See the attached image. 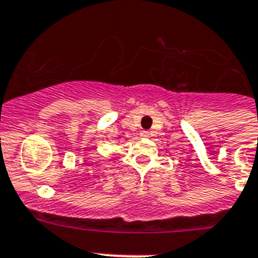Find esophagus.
I'll return each mask as SVG.
<instances>
[{
    "mask_svg": "<svg viewBox=\"0 0 258 258\" xmlns=\"http://www.w3.org/2000/svg\"><path fill=\"white\" fill-rule=\"evenodd\" d=\"M141 136H142V137H149V132H147V131L141 132Z\"/></svg>",
    "mask_w": 258,
    "mask_h": 258,
    "instance_id": "esophagus-1",
    "label": "esophagus"
}]
</instances>
